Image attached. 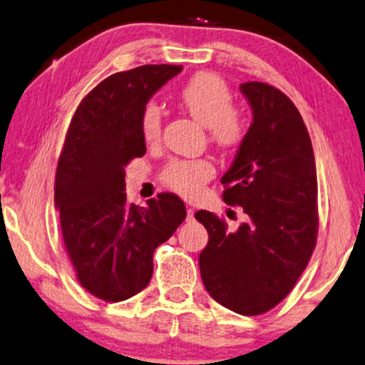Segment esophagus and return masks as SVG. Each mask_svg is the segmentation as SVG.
<instances>
[{
    "instance_id": "obj_1",
    "label": "esophagus",
    "mask_w": 365,
    "mask_h": 365,
    "mask_svg": "<svg viewBox=\"0 0 365 365\" xmlns=\"http://www.w3.org/2000/svg\"><path fill=\"white\" fill-rule=\"evenodd\" d=\"M193 216H195L193 207H187V221H192Z\"/></svg>"
}]
</instances>
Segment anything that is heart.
Wrapping results in <instances>:
<instances>
[{"instance_id": "obj_1", "label": "heart", "mask_w": 365, "mask_h": 365, "mask_svg": "<svg viewBox=\"0 0 365 365\" xmlns=\"http://www.w3.org/2000/svg\"><path fill=\"white\" fill-rule=\"evenodd\" d=\"M183 107L201 125L210 128L211 140L222 148H235L247 135L244 115L234 110V96L222 78L198 73L180 91ZM141 135L146 143H155L162 131V113L158 103L149 102L141 112ZM216 173L207 159H173L164 167L160 180L172 192L193 198Z\"/></svg>"}]
</instances>
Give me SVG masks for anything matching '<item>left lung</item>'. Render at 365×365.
<instances>
[{
  "mask_svg": "<svg viewBox=\"0 0 365 365\" xmlns=\"http://www.w3.org/2000/svg\"><path fill=\"white\" fill-rule=\"evenodd\" d=\"M253 120L221 183L222 198L248 216L234 232L210 211L196 221L210 235L200 271L210 296L240 315L276 307L296 284L315 248L317 170L299 110L273 86L240 84Z\"/></svg>",
  "mask_w": 365,
  "mask_h": 365,
  "instance_id": "1",
  "label": "left lung"
}]
</instances>
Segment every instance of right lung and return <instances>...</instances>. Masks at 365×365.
<instances>
[{
    "mask_svg": "<svg viewBox=\"0 0 365 365\" xmlns=\"http://www.w3.org/2000/svg\"><path fill=\"white\" fill-rule=\"evenodd\" d=\"M182 66L144 65L96 86L74 113L58 159L55 206L78 281L92 296L120 302L149 284L154 250L187 217L173 193L130 205L125 165L146 153L141 112Z\"/></svg>",
    "mask_w": 365,
    "mask_h": 365,
    "instance_id": "1",
    "label": "right lung"
}]
</instances>
